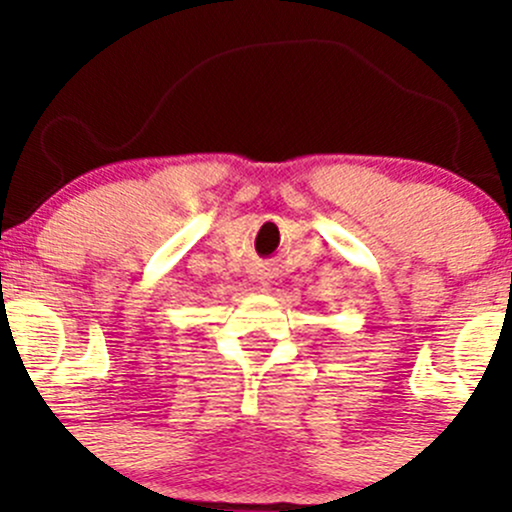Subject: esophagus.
Returning a JSON list of instances; mask_svg holds the SVG:
<instances>
[{"label":"esophagus","mask_w":512,"mask_h":512,"mask_svg":"<svg viewBox=\"0 0 512 512\" xmlns=\"http://www.w3.org/2000/svg\"><path fill=\"white\" fill-rule=\"evenodd\" d=\"M257 289H260V291L272 289V284H269V276H264V274L257 276Z\"/></svg>","instance_id":"34e87169"}]
</instances>
